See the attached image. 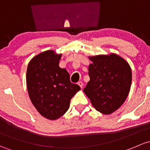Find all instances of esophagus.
Listing matches in <instances>:
<instances>
[{"mask_svg": "<svg viewBox=\"0 0 150 150\" xmlns=\"http://www.w3.org/2000/svg\"><path fill=\"white\" fill-rule=\"evenodd\" d=\"M77 84H78V85L81 88H82L83 87V85H84L83 82H81V81H79V82L77 83Z\"/></svg>", "mask_w": 150, "mask_h": 150, "instance_id": "esophagus-1", "label": "esophagus"}]
</instances>
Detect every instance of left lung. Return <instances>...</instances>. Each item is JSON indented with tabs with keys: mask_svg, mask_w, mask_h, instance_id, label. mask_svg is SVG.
I'll list each match as a JSON object with an SVG mask.
<instances>
[{
	"mask_svg": "<svg viewBox=\"0 0 150 150\" xmlns=\"http://www.w3.org/2000/svg\"><path fill=\"white\" fill-rule=\"evenodd\" d=\"M88 81L84 92L97 110L109 115L124 103L129 93L132 74L126 60L115 53L89 56Z\"/></svg>",
	"mask_w": 150,
	"mask_h": 150,
	"instance_id": "obj_1",
	"label": "left lung"
}]
</instances>
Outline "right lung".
Here are the masks:
<instances>
[{
    "mask_svg": "<svg viewBox=\"0 0 150 150\" xmlns=\"http://www.w3.org/2000/svg\"><path fill=\"white\" fill-rule=\"evenodd\" d=\"M61 53L49 50L35 55L27 70V91L31 102L41 115L56 120L69 108L71 99L81 89L59 66Z\"/></svg>",
    "mask_w": 150,
    "mask_h": 150,
    "instance_id": "right-lung-1",
    "label": "right lung"
}]
</instances>
